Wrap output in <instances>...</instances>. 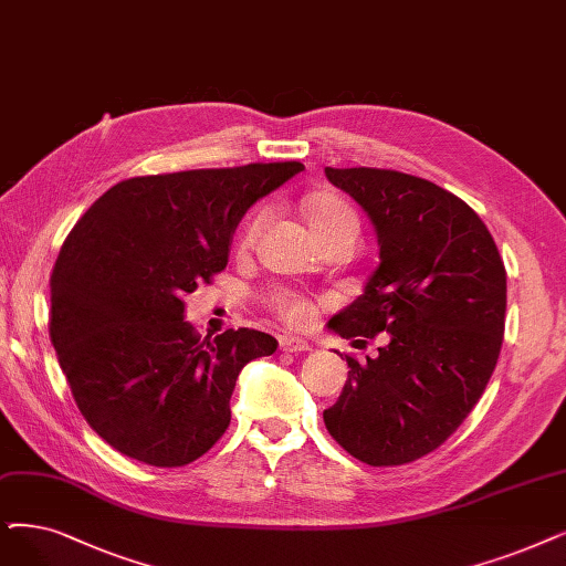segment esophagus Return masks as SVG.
<instances>
[{"label":"esophagus","instance_id":"esophagus-1","mask_svg":"<svg viewBox=\"0 0 566 566\" xmlns=\"http://www.w3.org/2000/svg\"><path fill=\"white\" fill-rule=\"evenodd\" d=\"M279 346H281L283 353H304V350H311V346L300 336H281Z\"/></svg>","mask_w":566,"mask_h":566}]
</instances>
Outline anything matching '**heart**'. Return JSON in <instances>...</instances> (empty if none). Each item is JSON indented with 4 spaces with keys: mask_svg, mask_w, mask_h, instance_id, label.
I'll list each match as a JSON object with an SVG mask.
<instances>
[{
    "mask_svg": "<svg viewBox=\"0 0 566 566\" xmlns=\"http://www.w3.org/2000/svg\"><path fill=\"white\" fill-rule=\"evenodd\" d=\"M306 213H308V220L313 224L315 234H318V239L323 241V245L329 241H336V239H346V237L357 239L359 222H357L355 211L346 205L344 199L332 197V195L311 197L306 201ZM262 222H264V211H258L251 220L245 222V228L239 237L241 251L253 245V241L258 239V234L262 230ZM264 304L287 325L304 327L313 318V304L304 295H300V292H292L285 287L269 290L264 295Z\"/></svg>",
    "mask_w": 566,
    "mask_h": 566,
    "instance_id": "heart-1",
    "label": "heart"
}]
</instances>
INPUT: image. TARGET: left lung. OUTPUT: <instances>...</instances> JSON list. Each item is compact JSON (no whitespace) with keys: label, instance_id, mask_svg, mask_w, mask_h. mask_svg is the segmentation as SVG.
Wrapping results in <instances>:
<instances>
[{"label":"left lung","instance_id":"1","mask_svg":"<svg viewBox=\"0 0 566 566\" xmlns=\"http://www.w3.org/2000/svg\"><path fill=\"white\" fill-rule=\"evenodd\" d=\"M325 174L367 211L380 245L365 292L327 327L361 344L388 332L378 357H346L325 427L359 462L409 464L455 432L496 367L504 260L479 213L432 180L374 167Z\"/></svg>","mask_w":566,"mask_h":566}]
</instances>
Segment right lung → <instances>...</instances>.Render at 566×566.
I'll return each mask as SVG.
<instances>
[{
    "mask_svg": "<svg viewBox=\"0 0 566 566\" xmlns=\"http://www.w3.org/2000/svg\"><path fill=\"white\" fill-rule=\"evenodd\" d=\"M302 169L134 176L66 234L51 274V342L78 411L118 453L186 467L224 434L239 371L279 342L248 327L201 338L184 297L228 266L243 213Z\"/></svg>",
    "mask_w": 566,
    "mask_h": 566,
    "instance_id": "add662e5",
    "label": "right lung"
}]
</instances>
